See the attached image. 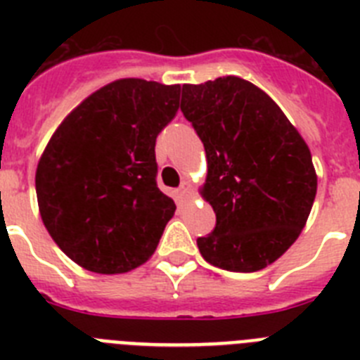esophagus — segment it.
<instances>
[{
    "label": "esophagus",
    "mask_w": 360,
    "mask_h": 360,
    "mask_svg": "<svg viewBox=\"0 0 360 360\" xmlns=\"http://www.w3.org/2000/svg\"><path fill=\"white\" fill-rule=\"evenodd\" d=\"M180 193H182L184 198H189V196L193 195V184H191L189 180L182 182V186H180Z\"/></svg>",
    "instance_id": "34e87169"
}]
</instances>
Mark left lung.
Segmentation results:
<instances>
[{
  "label": "left lung",
  "instance_id": "8db88e82",
  "mask_svg": "<svg viewBox=\"0 0 360 360\" xmlns=\"http://www.w3.org/2000/svg\"><path fill=\"white\" fill-rule=\"evenodd\" d=\"M184 117L207 157L200 195L216 227L198 238L200 254L231 272H256L290 249L317 193L311 153L281 108L236 75L184 84Z\"/></svg>",
  "mask_w": 360,
  "mask_h": 360
}]
</instances>
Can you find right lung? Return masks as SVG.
<instances>
[{
  "label": "right lung",
  "mask_w": 360,
  "mask_h": 360,
  "mask_svg": "<svg viewBox=\"0 0 360 360\" xmlns=\"http://www.w3.org/2000/svg\"><path fill=\"white\" fill-rule=\"evenodd\" d=\"M180 84L119 79L86 97L44 148L36 193L44 227L82 269L124 274L146 263L173 218L157 187L155 142Z\"/></svg>",
  "instance_id": "add662e5"
}]
</instances>
